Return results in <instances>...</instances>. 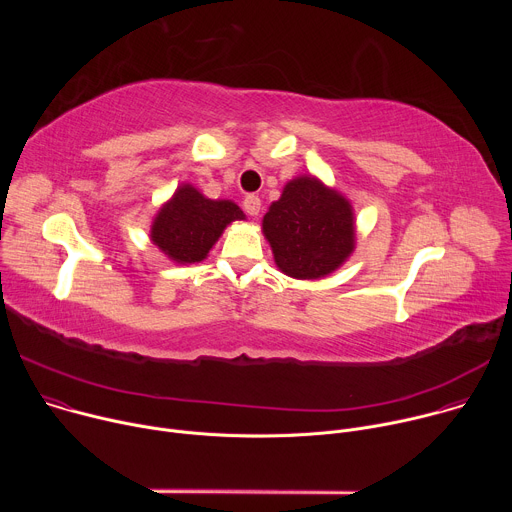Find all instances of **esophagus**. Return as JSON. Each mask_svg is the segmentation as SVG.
<instances>
[{
  "label": "esophagus",
  "mask_w": 512,
  "mask_h": 512,
  "mask_svg": "<svg viewBox=\"0 0 512 512\" xmlns=\"http://www.w3.org/2000/svg\"><path fill=\"white\" fill-rule=\"evenodd\" d=\"M243 210L249 214V216H257L259 214V210H261V198L259 196H247L245 200H243Z\"/></svg>",
  "instance_id": "34e87169"
}]
</instances>
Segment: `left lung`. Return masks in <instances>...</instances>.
Here are the masks:
<instances>
[{"instance_id": "left-lung-1", "label": "left lung", "mask_w": 512, "mask_h": 512, "mask_svg": "<svg viewBox=\"0 0 512 512\" xmlns=\"http://www.w3.org/2000/svg\"><path fill=\"white\" fill-rule=\"evenodd\" d=\"M263 235L285 275L320 279L354 251L352 204L314 176L294 178L263 216Z\"/></svg>"}]
</instances>
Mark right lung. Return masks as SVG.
<instances>
[{"mask_svg":"<svg viewBox=\"0 0 512 512\" xmlns=\"http://www.w3.org/2000/svg\"><path fill=\"white\" fill-rule=\"evenodd\" d=\"M235 221H245L235 202L210 200L192 184H182L158 210L150 237L174 263H198Z\"/></svg>","mask_w":512,"mask_h":512,"instance_id":"add662e5","label":"right lung"}]
</instances>
